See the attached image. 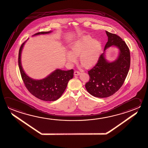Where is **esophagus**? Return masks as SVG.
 I'll return each mask as SVG.
<instances>
[{
  "instance_id": "esophagus-1",
  "label": "esophagus",
  "mask_w": 148,
  "mask_h": 148,
  "mask_svg": "<svg viewBox=\"0 0 148 148\" xmlns=\"http://www.w3.org/2000/svg\"><path fill=\"white\" fill-rule=\"evenodd\" d=\"M80 73L78 71H75L74 72V75H80Z\"/></svg>"
}]
</instances>
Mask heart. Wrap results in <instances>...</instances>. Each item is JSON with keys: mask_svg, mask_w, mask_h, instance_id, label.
Returning a JSON list of instances; mask_svg holds the SVG:
<instances>
[{"mask_svg": "<svg viewBox=\"0 0 148 148\" xmlns=\"http://www.w3.org/2000/svg\"><path fill=\"white\" fill-rule=\"evenodd\" d=\"M70 51L66 54V58L70 64H75L77 57L81 64L86 68L94 67L99 60L102 49L100 40H95L91 35L81 36L70 44Z\"/></svg>", "mask_w": 148, "mask_h": 148, "instance_id": "obj_1", "label": "heart"}]
</instances>
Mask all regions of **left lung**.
<instances>
[{
	"label": "left lung",
	"instance_id": "1",
	"mask_svg": "<svg viewBox=\"0 0 148 148\" xmlns=\"http://www.w3.org/2000/svg\"><path fill=\"white\" fill-rule=\"evenodd\" d=\"M106 33L108 41L104 52L101 55L96 65L88 71L90 80L85 86L90 94L99 98L110 97L121 88L130 64V51L126 43L116 34L108 31ZM110 46L119 50L117 59L113 62L108 61L105 57V51Z\"/></svg>",
	"mask_w": 148,
	"mask_h": 148
}]
</instances>
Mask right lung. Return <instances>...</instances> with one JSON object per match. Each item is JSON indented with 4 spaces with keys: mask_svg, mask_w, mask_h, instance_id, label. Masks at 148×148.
<instances>
[{
    "mask_svg": "<svg viewBox=\"0 0 148 148\" xmlns=\"http://www.w3.org/2000/svg\"><path fill=\"white\" fill-rule=\"evenodd\" d=\"M51 32H40L33 36L49 34ZM27 40L22 44L20 48L18 58L19 69L25 86L31 94L39 99L45 101H56L62 96L66 89L69 81L73 79V70H62L57 69L42 79L35 80L30 78L24 72L21 60L22 49Z\"/></svg>",
    "mask_w": 148,
    "mask_h": 148,
    "instance_id": "add662e5",
    "label": "right lung"
}]
</instances>
